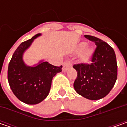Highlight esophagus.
Here are the masks:
<instances>
[{
  "instance_id": "obj_1",
  "label": "esophagus",
  "mask_w": 127,
  "mask_h": 127,
  "mask_svg": "<svg viewBox=\"0 0 127 127\" xmlns=\"http://www.w3.org/2000/svg\"><path fill=\"white\" fill-rule=\"evenodd\" d=\"M71 66H72V63H71V61H70V60H66V61L64 63L62 71H64V72H66Z\"/></svg>"
}]
</instances>
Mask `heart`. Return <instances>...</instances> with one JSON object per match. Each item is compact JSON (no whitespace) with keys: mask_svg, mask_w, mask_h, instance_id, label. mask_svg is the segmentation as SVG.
<instances>
[{"mask_svg":"<svg viewBox=\"0 0 127 127\" xmlns=\"http://www.w3.org/2000/svg\"><path fill=\"white\" fill-rule=\"evenodd\" d=\"M85 44L84 43H81L79 46V50L80 51H82V53H81V56L83 59H86L88 58L89 55L90 54V52H91V50L90 49H88V48H85Z\"/></svg>","mask_w":127,"mask_h":127,"instance_id":"heart-1","label":"heart"}]
</instances>
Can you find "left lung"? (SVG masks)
Listing matches in <instances>:
<instances>
[{
	"label": "left lung",
	"instance_id": "left-lung-1",
	"mask_svg": "<svg viewBox=\"0 0 127 127\" xmlns=\"http://www.w3.org/2000/svg\"><path fill=\"white\" fill-rule=\"evenodd\" d=\"M84 37L95 43L97 46L91 56L90 64L73 65L78 73L73 86L76 92L85 98L100 100L110 93L117 80L116 55L107 42L90 35Z\"/></svg>",
	"mask_w": 127,
	"mask_h": 127
}]
</instances>
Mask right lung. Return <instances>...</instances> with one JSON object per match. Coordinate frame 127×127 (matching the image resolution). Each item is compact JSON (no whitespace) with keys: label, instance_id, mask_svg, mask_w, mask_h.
<instances>
[{"label":"right lung","instance_id":"obj_1","mask_svg":"<svg viewBox=\"0 0 127 127\" xmlns=\"http://www.w3.org/2000/svg\"><path fill=\"white\" fill-rule=\"evenodd\" d=\"M39 35L40 34H37L20 44L12 55L7 69V79L14 95L29 105L38 104L46 98L51 88L53 77L61 72L62 68L61 66H53L47 61L41 62L35 67L25 65L22 54Z\"/></svg>","mask_w":127,"mask_h":127}]
</instances>
